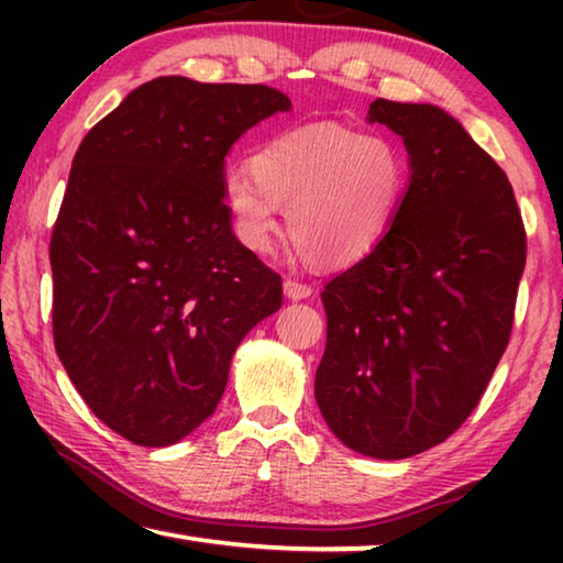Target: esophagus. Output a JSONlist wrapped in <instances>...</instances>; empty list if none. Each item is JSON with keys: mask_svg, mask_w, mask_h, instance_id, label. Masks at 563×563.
<instances>
[{"mask_svg": "<svg viewBox=\"0 0 563 563\" xmlns=\"http://www.w3.org/2000/svg\"><path fill=\"white\" fill-rule=\"evenodd\" d=\"M283 292H285V298H288V300H305V298H310L312 288H310V285L288 278L283 283Z\"/></svg>", "mask_w": 563, "mask_h": 563, "instance_id": "34e87169", "label": "esophagus"}]
</instances>
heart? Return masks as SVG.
<instances>
[{"instance_id": "1", "label": "heart", "mask_w": 563, "mask_h": 563, "mask_svg": "<svg viewBox=\"0 0 563 563\" xmlns=\"http://www.w3.org/2000/svg\"><path fill=\"white\" fill-rule=\"evenodd\" d=\"M407 186L409 161L393 139L320 121L265 139L251 170L223 176L221 196L247 253L271 255L288 213V233L305 261L347 268L393 231Z\"/></svg>"}]
</instances>
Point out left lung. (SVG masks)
Segmentation results:
<instances>
[{
  "instance_id": "left-lung-1",
  "label": "left lung",
  "mask_w": 563,
  "mask_h": 563,
  "mask_svg": "<svg viewBox=\"0 0 563 563\" xmlns=\"http://www.w3.org/2000/svg\"><path fill=\"white\" fill-rule=\"evenodd\" d=\"M405 141L409 186L393 231L322 290L316 399L338 440L407 460L462 427L507 350L527 263L511 184L432 103H369Z\"/></svg>"
}]
</instances>
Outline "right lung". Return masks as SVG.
<instances>
[{"label":"right lung","mask_w":563,"mask_h":563,"mask_svg":"<svg viewBox=\"0 0 563 563\" xmlns=\"http://www.w3.org/2000/svg\"><path fill=\"white\" fill-rule=\"evenodd\" d=\"M278 111L290 99L263 84L158 76L76 151L49 245L54 347L133 444L201 427L241 340L280 308V275L238 243L221 196L228 151Z\"/></svg>","instance_id":"right-lung-1"}]
</instances>
